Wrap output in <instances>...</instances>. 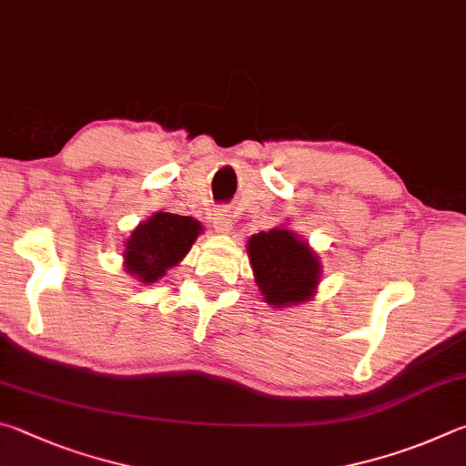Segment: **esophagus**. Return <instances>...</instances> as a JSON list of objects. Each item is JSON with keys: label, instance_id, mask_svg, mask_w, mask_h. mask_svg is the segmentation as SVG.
Returning a JSON list of instances; mask_svg holds the SVG:
<instances>
[{"label": "esophagus", "instance_id": "obj_1", "mask_svg": "<svg viewBox=\"0 0 466 466\" xmlns=\"http://www.w3.org/2000/svg\"><path fill=\"white\" fill-rule=\"evenodd\" d=\"M212 227H215L217 233H231L233 220L231 215H228V210L218 208L212 212Z\"/></svg>", "mask_w": 466, "mask_h": 466}]
</instances>
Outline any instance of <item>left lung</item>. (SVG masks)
<instances>
[{
	"label": "left lung",
	"instance_id": "1",
	"mask_svg": "<svg viewBox=\"0 0 466 466\" xmlns=\"http://www.w3.org/2000/svg\"><path fill=\"white\" fill-rule=\"evenodd\" d=\"M248 258L264 300L274 309L303 305L321 282L319 254L289 227L251 235Z\"/></svg>",
	"mask_w": 466,
	"mask_h": 466
}]
</instances>
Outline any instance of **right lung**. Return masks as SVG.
I'll list each match as a JSON object with an SVG mask.
<instances>
[{
  "label": "right lung",
  "mask_w": 466,
  "mask_h": 466,
  "mask_svg": "<svg viewBox=\"0 0 466 466\" xmlns=\"http://www.w3.org/2000/svg\"><path fill=\"white\" fill-rule=\"evenodd\" d=\"M204 231L200 220L174 212H155L138 223L125 241V270L141 284H153L177 266Z\"/></svg>",
  "instance_id": "right-lung-1"
}]
</instances>
